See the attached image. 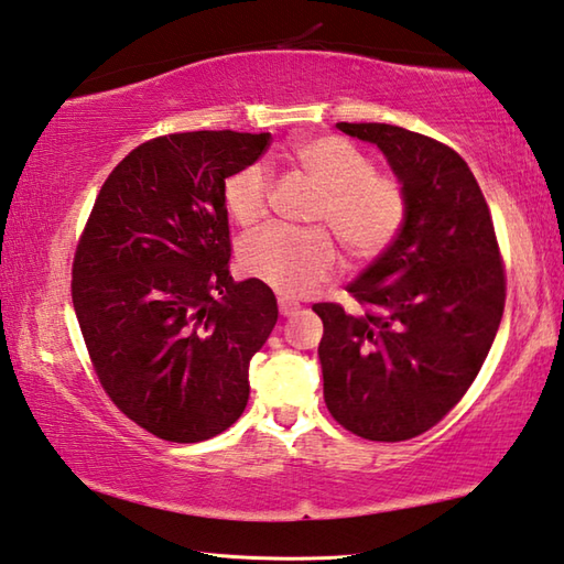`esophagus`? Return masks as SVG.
<instances>
[{
  "label": "esophagus",
  "instance_id": "obj_1",
  "mask_svg": "<svg viewBox=\"0 0 564 564\" xmlns=\"http://www.w3.org/2000/svg\"><path fill=\"white\" fill-rule=\"evenodd\" d=\"M276 307H280V314H282V317H292V314L300 310V302L288 300V297H280V300H276Z\"/></svg>",
  "mask_w": 564,
  "mask_h": 564
}]
</instances>
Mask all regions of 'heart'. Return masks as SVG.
<instances>
[{"mask_svg": "<svg viewBox=\"0 0 564 564\" xmlns=\"http://www.w3.org/2000/svg\"><path fill=\"white\" fill-rule=\"evenodd\" d=\"M292 161L319 187L310 220L327 225L351 257L371 260L397 240L406 223V193L397 177L373 171L357 145L339 135H312L292 145ZM272 181L262 163H250L223 185L225 210L242 227L260 223ZM242 270L288 297H304L337 272L339 252L324 227H264L240 245Z\"/></svg>", "mask_w": 564, "mask_h": 564, "instance_id": "heart-1", "label": "heart"}]
</instances>
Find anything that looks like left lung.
I'll use <instances>...</instances> for the list:
<instances>
[{
  "instance_id": "1",
  "label": "left lung",
  "mask_w": 564,
  "mask_h": 564,
  "mask_svg": "<svg viewBox=\"0 0 564 564\" xmlns=\"http://www.w3.org/2000/svg\"><path fill=\"white\" fill-rule=\"evenodd\" d=\"M377 143L406 193V223L347 292L364 312L319 302L324 401L344 429L397 443L466 397L506 310L496 227L468 163L389 123H337Z\"/></svg>"
}]
</instances>
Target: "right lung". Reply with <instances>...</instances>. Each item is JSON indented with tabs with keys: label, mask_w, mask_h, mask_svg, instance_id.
Listing matches in <instances>:
<instances>
[{
	"label": "right lung",
	"mask_w": 564,
	"mask_h": 564,
	"mask_svg": "<svg viewBox=\"0 0 564 564\" xmlns=\"http://www.w3.org/2000/svg\"><path fill=\"white\" fill-rule=\"evenodd\" d=\"M270 133L191 131L133 148L78 237L72 300L88 359L118 409L153 436L207 441L242 416L250 359L276 324L260 280L230 274L225 177Z\"/></svg>",
	"instance_id": "1"
}]
</instances>
